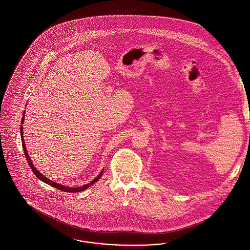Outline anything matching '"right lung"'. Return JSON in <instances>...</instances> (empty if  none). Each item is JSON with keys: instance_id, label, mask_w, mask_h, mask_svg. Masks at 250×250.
<instances>
[{"instance_id": "1", "label": "right lung", "mask_w": 250, "mask_h": 250, "mask_svg": "<svg viewBox=\"0 0 250 250\" xmlns=\"http://www.w3.org/2000/svg\"><path fill=\"white\" fill-rule=\"evenodd\" d=\"M23 117H24V112H23V117H22V124H23ZM21 138H22V145H23V152H24V155H25V158H26V160H27V162H28V164H29V166H30L31 169H32V171L35 173V175L38 177L39 180H41L42 182H45L46 184H48V185H50V186H52L54 188H56V189H61V190H63V191H66V192H79V191H82V190H84V189H87V188H89L91 185L92 184H94L95 182L99 181V179L102 177V175H103V172H104V170H102L101 172H100V174L92 181V182H90V183H88V184H86V185H83V186H82V187H78V188H71V187H66V186H64V185H61V184H59V183H56V182H52V181H50L49 179H46L45 176H43V175L41 174L39 171H38V169L34 167L33 165V163H32V160H31L30 158H29V156H28V153L26 151V149H25V144H24V142H23V127L21 126Z\"/></svg>"}]
</instances>
